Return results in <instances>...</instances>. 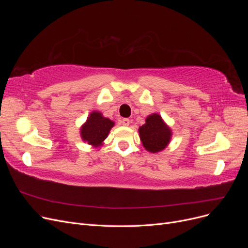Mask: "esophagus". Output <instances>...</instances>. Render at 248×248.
I'll use <instances>...</instances> for the list:
<instances>
[{
    "label": "esophagus",
    "mask_w": 248,
    "mask_h": 248,
    "mask_svg": "<svg viewBox=\"0 0 248 248\" xmlns=\"http://www.w3.org/2000/svg\"><path fill=\"white\" fill-rule=\"evenodd\" d=\"M121 124H122L123 126H129L130 121H129L128 119H123V120H121Z\"/></svg>",
    "instance_id": "obj_1"
}]
</instances>
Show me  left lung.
Masks as SVG:
<instances>
[{"mask_svg":"<svg viewBox=\"0 0 248 248\" xmlns=\"http://www.w3.org/2000/svg\"><path fill=\"white\" fill-rule=\"evenodd\" d=\"M140 139L147 151L158 153L170 144L172 132L159 114H151L146 118V123L139 128Z\"/></svg>","mask_w":248,"mask_h":248,"instance_id":"8db88e82","label":"left lung"}]
</instances>
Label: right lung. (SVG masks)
I'll list each match as a JSON object with an SVG mask.
<instances>
[{
	"mask_svg": "<svg viewBox=\"0 0 248 248\" xmlns=\"http://www.w3.org/2000/svg\"><path fill=\"white\" fill-rule=\"evenodd\" d=\"M115 122L103 117L100 111L93 110L87 118V121L80 127V138L93 147L103 145Z\"/></svg>",
	"mask_w": 248,
	"mask_h": 248,
	"instance_id": "add662e5",
	"label": "right lung"
}]
</instances>
